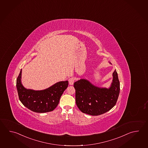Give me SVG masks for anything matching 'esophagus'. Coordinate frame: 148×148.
Returning <instances> with one entry per match:
<instances>
[{"label":"esophagus","mask_w":148,"mask_h":148,"mask_svg":"<svg viewBox=\"0 0 148 148\" xmlns=\"http://www.w3.org/2000/svg\"><path fill=\"white\" fill-rule=\"evenodd\" d=\"M74 81H75V79L74 77H71L69 79V84L70 85H73Z\"/></svg>","instance_id":"esophagus-1"}]
</instances>
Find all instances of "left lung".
<instances>
[{
	"label": "left lung",
	"instance_id": "8db88e82",
	"mask_svg": "<svg viewBox=\"0 0 148 148\" xmlns=\"http://www.w3.org/2000/svg\"><path fill=\"white\" fill-rule=\"evenodd\" d=\"M113 82L109 88L94 86L82 79L74 83L76 104L81 111L91 115H99L112 109L120 93V82L116 69L113 73Z\"/></svg>",
	"mask_w": 148,
	"mask_h": 148
}]
</instances>
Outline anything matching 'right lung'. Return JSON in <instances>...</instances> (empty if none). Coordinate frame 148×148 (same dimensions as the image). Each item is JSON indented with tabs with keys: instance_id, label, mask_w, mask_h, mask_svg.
I'll use <instances>...</instances> for the list:
<instances>
[{
	"instance_id": "right-lung-1",
	"label": "right lung",
	"mask_w": 148,
	"mask_h": 148,
	"mask_svg": "<svg viewBox=\"0 0 148 148\" xmlns=\"http://www.w3.org/2000/svg\"><path fill=\"white\" fill-rule=\"evenodd\" d=\"M21 71L17 78L16 87L18 97L22 104L32 111L45 113L52 111L58 106L60 97L69 85V81L58 82L42 90H27L21 82Z\"/></svg>"
}]
</instances>
